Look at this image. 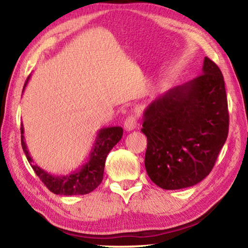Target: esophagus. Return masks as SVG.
<instances>
[{"mask_svg":"<svg viewBox=\"0 0 248 248\" xmlns=\"http://www.w3.org/2000/svg\"><path fill=\"white\" fill-rule=\"evenodd\" d=\"M124 127L125 129V131H132L137 128V117L136 116H129L128 118H125Z\"/></svg>","mask_w":248,"mask_h":248,"instance_id":"34e87169","label":"esophagus"}]
</instances>
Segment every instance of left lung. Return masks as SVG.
Segmentation results:
<instances>
[{"mask_svg":"<svg viewBox=\"0 0 248 248\" xmlns=\"http://www.w3.org/2000/svg\"><path fill=\"white\" fill-rule=\"evenodd\" d=\"M145 170L167 190L200 183L215 166L229 132L224 78L205 57L202 74L155 98L143 112Z\"/></svg>","mask_w":248,"mask_h":248,"instance_id":"obj_1","label":"left lung"}]
</instances>
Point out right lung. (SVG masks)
I'll return each instance as SVG.
<instances>
[{"label": "right lung", "mask_w": 248, "mask_h": 248, "mask_svg": "<svg viewBox=\"0 0 248 248\" xmlns=\"http://www.w3.org/2000/svg\"><path fill=\"white\" fill-rule=\"evenodd\" d=\"M31 78V75L25 82L23 92L25 91L27 83ZM124 130L121 127H107L102 128L97 132L93 148L87 158V162L83 164L77 170L71 171L68 175H54L48 173L33 164V161L29 154L26 142L24 137V125L20 124V134H22V146L24 153L26 155L31 166L35 170L37 176L41 179L48 189L56 195L62 196H74V195H86L93 191L102 183L104 176V169L106 157L110 150L118 143L123 138Z\"/></svg>", "instance_id": "obj_1"}]
</instances>
